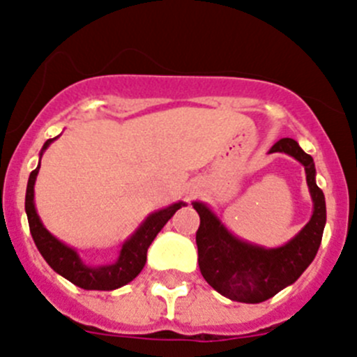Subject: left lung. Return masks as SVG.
<instances>
[{
  "label": "left lung",
  "mask_w": 357,
  "mask_h": 357,
  "mask_svg": "<svg viewBox=\"0 0 357 357\" xmlns=\"http://www.w3.org/2000/svg\"><path fill=\"white\" fill-rule=\"evenodd\" d=\"M268 153H285L301 163L314 202L306 225L287 243L268 248L246 241L232 234L206 202H192L201 216L195 234L199 268L206 282L231 301L262 303L294 284L317 255L326 227V199L315 181L314 158L289 137L280 139Z\"/></svg>",
  "instance_id": "1"
}]
</instances>
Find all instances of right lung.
<instances>
[{"label": "right lung", "mask_w": 357, "mask_h": 357, "mask_svg": "<svg viewBox=\"0 0 357 357\" xmlns=\"http://www.w3.org/2000/svg\"><path fill=\"white\" fill-rule=\"evenodd\" d=\"M58 137L45 141V144L40 149V158L43 156L45 149ZM38 171L40 162L35 171L29 174L28 188H26V215H28L33 241H35L36 248L42 254V257L45 259V262L58 275L72 282L73 285L86 289V291H114V289L130 284L144 268L146 257H148V248L153 243V239L156 238V234L162 231L163 225L167 224L179 208L186 206V202L178 201L174 204L167 206V208L149 213L142 220L141 225L121 243L118 259L112 264H86L77 250L63 243L54 234H51L45 229V225L42 224L35 206V183Z\"/></svg>", "instance_id": "obj_1"}]
</instances>
